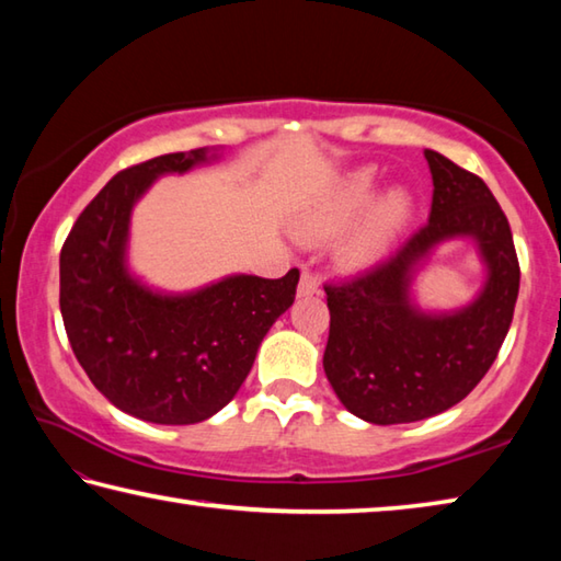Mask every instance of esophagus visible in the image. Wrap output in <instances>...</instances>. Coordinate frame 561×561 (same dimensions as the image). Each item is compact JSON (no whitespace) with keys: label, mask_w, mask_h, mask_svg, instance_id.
<instances>
[{"label":"esophagus","mask_w":561,"mask_h":561,"mask_svg":"<svg viewBox=\"0 0 561 561\" xmlns=\"http://www.w3.org/2000/svg\"><path fill=\"white\" fill-rule=\"evenodd\" d=\"M320 290V280H318V275H312V273H302L300 275V283H298V298H310V296H316V293Z\"/></svg>","instance_id":"obj_1"}]
</instances>
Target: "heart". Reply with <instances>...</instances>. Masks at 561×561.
Returning a JSON list of instances; mask_svg holds the SVG:
<instances>
[{
  "label": "heart",
  "instance_id": "b5f03b06",
  "mask_svg": "<svg viewBox=\"0 0 561 561\" xmlns=\"http://www.w3.org/2000/svg\"><path fill=\"white\" fill-rule=\"evenodd\" d=\"M379 172L359 167L310 202L290 224V231L302 243L330 241L360 219L337 243V263L347 271L375 268L394 249L399 236L414 216V196L404 186H389L377 194Z\"/></svg>",
  "mask_w": 561,
  "mask_h": 561
}]
</instances>
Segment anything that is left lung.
<instances>
[{
	"label": "left lung",
	"mask_w": 561,
	"mask_h": 561,
	"mask_svg": "<svg viewBox=\"0 0 561 561\" xmlns=\"http://www.w3.org/2000/svg\"><path fill=\"white\" fill-rule=\"evenodd\" d=\"M434 182L428 224L387 263L345 286H328V381L350 414L391 426L444 414L476 389L513 322L519 265L493 192L448 157L424 150ZM466 240L484 265L474 298L424 309L417 275L440 244Z\"/></svg>",
	"instance_id": "1"
}]
</instances>
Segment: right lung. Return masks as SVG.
Returning <instances> with one entry per match:
<instances>
[{
  "label": "right lung",
  "instance_id": "right-lung-1",
  "mask_svg": "<svg viewBox=\"0 0 561 561\" xmlns=\"http://www.w3.org/2000/svg\"><path fill=\"white\" fill-rule=\"evenodd\" d=\"M224 147L154 157L117 172L61 249V316L88 379L115 409L162 426L199 424L241 389L265 332L296 300L300 273H231L162 290L130 265L137 202L167 174L221 160Z\"/></svg>",
  "mask_w": 561,
  "mask_h": 561
}]
</instances>
